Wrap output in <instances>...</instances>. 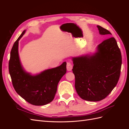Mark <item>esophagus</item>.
<instances>
[{
	"label": "esophagus",
	"instance_id": "34e87169",
	"mask_svg": "<svg viewBox=\"0 0 129 129\" xmlns=\"http://www.w3.org/2000/svg\"><path fill=\"white\" fill-rule=\"evenodd\" d=\"M73 68V66L71 62H67V69L68 71H71Z\"/></svg>",
	"mask_w": 129,
	"mask_h": 129
}]
</instances>
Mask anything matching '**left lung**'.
<instances>
[{
  "label": "left lung",
  "mask_w": 129,
  "mask_h": 129,
  "mask_svg": "<svg viewBox=\"0 0 129 129\" xmlns=\"http://www.w3.org/2000/svg\"><path fill=\"white\" fill-rule=\"evenodd\" d=\"M97 27L100 34H111L102 27ZM97 49L92 55L72 58L77 94L83 100L93 102L104 99L116 87L122 66L120 50L114 37L104 40Z\"/></svg>",
  "instance_id": "obj_1"
}]
</instances>
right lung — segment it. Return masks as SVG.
Here are the masks:
<instances>
[{
	"label": "right lung",
	"instance_id": "1",
	"mask_svg": "<svg viewBox=\"0 0 129 129\" xmlns=\"http://www.w3.org/2000/svg\"><path fill=\"white\" fill-rule=\"evenodd\" d=\"M24 30L12 48L9 63V73L15 90L22 98L34 105H44L54 99L58 83L66 73L67 63L49 69L36 75H31L23 69L18 54L19 41Z\"/></svg>",
	"mask_w": 129,
	"mask_h": 129
}]
</instances>
